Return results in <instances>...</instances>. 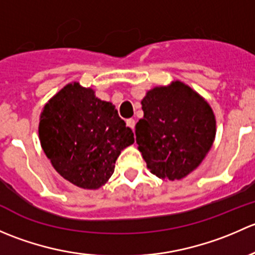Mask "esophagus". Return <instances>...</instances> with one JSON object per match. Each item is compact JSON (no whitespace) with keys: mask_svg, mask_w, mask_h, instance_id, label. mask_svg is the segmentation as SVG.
<instances>
[{"mask_svg":"<svg viewBox=\"0 0 255 255\" xmlns=\"http://www.w3.org/2000/svg\"><path fill=\"white\" fill-rule=\"evenodd\" d=\"M126 123H127L128 127L132 128V129L134 130V127H135V121L133 120V118H129V120H127V122H126Z\"/></svg>","mask_w":255,"mask_h":255,"instance_id":"esophagus-1","label":"esophagus"}]
</instances>
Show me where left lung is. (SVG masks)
<instances>
[{"label":"left lung","instance_id":"8db88e82","mask_svg":"<svg viewBox=\"0 0 255 255\" xmlns=\"http://www.w3.org/2000/svg\"><path fill=\"white\" fill-rule=\"evenodd\" d=\"M137 144L151 174L180 180L204 160L212 146L216 120L199 94L182 82L155 87L142 101Z\"/></svg>","mask_w":255,"mask_h":255}]
</instances>
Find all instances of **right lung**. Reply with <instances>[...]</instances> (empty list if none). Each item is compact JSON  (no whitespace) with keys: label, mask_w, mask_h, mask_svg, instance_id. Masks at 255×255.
I'll list each match as a JSON object with an SVG mask.
<instances>
[{"label":"right lung","mask_w":255,"mask_h":255,"mask_svg":"<svg viewBox=\"0 0 255 255\" xmlns=\"http://www.w3.org/2000/svg\"><path fill=\"white\" fill-rule=\"evenodd\" d=\"M39 138L54 169L82 189L102 186L122 149L134 142L115 106L78 82L66 85L45 105Z\"/></svg>","instance_id":"right-lung-1"}]
</instances>
